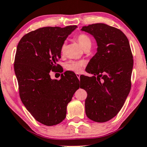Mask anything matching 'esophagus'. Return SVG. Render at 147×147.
<instances>
[{
  "label": "esophagus",
  "mask_w": 147,
  "mask_h": 147,
  "mask_svg": "<svg viewBox=\"0 0 147 147\" xmlns=\"http://www.w3.org/2000/svg\"><path fill=\"white\" fill-rule=\"evenodd\" d=\"M76 75H77V78H78L79 79H80V74L78 73V72H77V73H76Z\"/></svg>",
  "instance_id": "1"
}]
</instances>
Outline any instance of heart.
<instances>
[{
  "label": "heart",
  "instance_id": "b5f03b06",
  "mask_svg": "<svg viewBox=\"0 0 147 147\" xmlns=\"http://www.w3.org/2000/svg\"><path fill=\"white\" fill-rule=\"evenodd\" d=\"M76 40H77L78 43L84 49L88 47H91V39L88 35L85 34V33H80V34H79L76 37ZM65 49H66V45L63 43L61 45V49H60L61 54L64 53ZM84 64L85 63L83 61L70 60L68 62L65 63V68L66 70H70V71L79 72L81 70V69H82L83 66H84Z\"/></svg>",
  "mask_w": 147,
  "mask_h": 147
}]
</instances>
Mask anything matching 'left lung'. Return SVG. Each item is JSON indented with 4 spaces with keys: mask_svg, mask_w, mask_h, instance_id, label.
I'll list each match as a JSON object with an SVG mask.
<instances>
[{
    "mask_svg": "<svg viewBox=\"0 0 147 147\" xmlns=\"http://www.w3.org/2000/svg\"><path fill=\"white\" fill-rule=\"evenodd\" d=\"M81 30L92 35L98 45L86 69L93 76H80V88L88 94L86 114L92 121L104 123L117 115L129 93L133 55L127 36L117 28L96 23Z\"/></svg>",
    "mask_w": 147,
    "mask_h": 147,
    "instance_id": "left-lung-1",
    "label": "left lung"
}]
</instances>
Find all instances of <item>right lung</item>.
Listing matches in <instances>:
<instances>
[{
	"mask_svg": "<svg viewBox=\"0 0 147 147\" xmlns=\"http://www.w3.org/2000/svg\"><path fill=\"white\" fill-rule=\"evenodd\" d=\"M77 26H47L31 31L18 45L14 71L22 103L37 121L47 126L59 124L66 107L79 88L73 73L65 72L60 80L51 79L50 71L60 68L61 45Z\"/></svg>",
	"mask_w": 147,
	"mask_h": 147,
	"instance_id": "right-lung-1",
	"label": "right lung"
}]
</instances>
